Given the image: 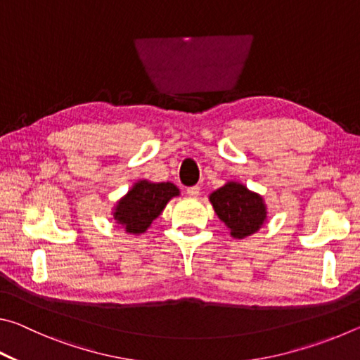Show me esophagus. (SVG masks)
Segmentation results:
<instances>
[{
    "mask_svg": "<svg viewBox=\"0 0 360 360\" xmlns=\"http://www.w3.org/2000/svg\"><path fill=\"white\" fill-rule=\"evenodd\" d=\"M187 193L191 195V197H197L200 193V187L198 186H192V187H187Z\"/></svg>",
    "mask_w": 360,
    "mask_h": 360,
    "instance_id": "obj_1",
    "label": "esophagus"
}]
</instances>
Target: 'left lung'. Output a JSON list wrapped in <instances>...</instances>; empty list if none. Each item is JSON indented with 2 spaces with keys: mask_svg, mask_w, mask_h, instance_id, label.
<instances>
[{
  "mask_svg": "<svg viewBox=\"0 0 360 360\" xmlns=\"http://www.w3.org/2000/svg\"><path fill=\"white\" fill-rule=\"evenodd\" d=\"M210 202L233 238L255 233L266 219V208L260 195L248 191L238 182H227L217 188L210 195Z\"/></svg>",
  "mask_w": 360,
  "mask_h": 360,
  "instance_id": "obj_1",
  "label": "left lung"
}]
</instances>
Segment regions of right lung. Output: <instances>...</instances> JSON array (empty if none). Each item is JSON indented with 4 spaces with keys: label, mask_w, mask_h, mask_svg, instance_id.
Returning a JSON list of instances; mask_svg holds the SVG:
<instances>
[{
    "label": "right lung",
    "mask_w": 360,
    "mask_h": 360,
    "mask_svg": "<svg viewBox=\"0 0 360 360\" xmlns=\"http://www.w3.org/2000/svg\"><path fill=\"white\" fill-rule=\"evenodd\" d=\"M179 188L172 182L139 181L115 206L114 219L130 233H143Z\"/></svg>",
    "instance_id": "right-lung-1"
}]
</instances>
